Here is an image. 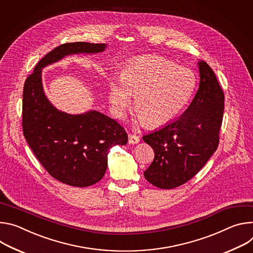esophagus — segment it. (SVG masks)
<instances>
[{"label": "esophagus", "mask_w": 253, "mask_h": 253, "mask_svg": "<svg viewBox=\"0 0 253 253\" xmlns=\"http://www.w3.org/2000/svg\"><path fill=\"white\" fill-rule=\"evenodd\" d=\"M138 143H139V137L136 134H132V133L128 134V144L136 145Z\"/></svg>", "instance_id": "obj_1"}]
</instances>
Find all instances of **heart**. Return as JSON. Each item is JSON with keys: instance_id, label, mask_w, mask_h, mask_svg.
Masks as SVG:
<instances>
[{"instance_id": "obj_1", "label": "heart", "mask_w": 253, "mask_h": 253, "mask_svg": "<svg viewBox=\"0 0 253 253\" xmlns=\"http://www.w3.org/2000/svg\"><path fill=\"white\" fill-rule=\"evenodd\" d=\"M196 84L194 73L160 56L137 58L124 69L121 80L109 85V101L118 118H124L135 96L134 109L146 126H159L176 118L190 100Z\"/></svg>"}]
</instances>
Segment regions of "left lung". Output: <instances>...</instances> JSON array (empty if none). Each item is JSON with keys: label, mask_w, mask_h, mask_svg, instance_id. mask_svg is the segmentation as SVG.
<instances>
[{"label": "left lung", "mask_w": 253, "mask_h": 253, "mask_svg": "<svg viewBox=\"0 0 253 253\" xmlns=\"http://www.w3.org/2000/svg\"><path fill=\"white\" fill-rule=\"evenodd\" d=\"M199 88L176 121L143 136L155 153L144 172L161 189H173L192 179L217 150L224 112V93L214 71L198 62Z\"/></svg>", "instance_id": "obj_1"}]
</instances>
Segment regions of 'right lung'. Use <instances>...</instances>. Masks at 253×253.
<instances>
[{"instance_id": "obj_1", "label": "right lung", "mask_w": 253, "mask_h": 253, "mask_svg": "<svg viewBox=\"0 0 253 253\" xmlns=\"http://www.w3.org/2000/svg\"><path fill=\"white\" fill-rule=\"evenodd\" d=\"M106 44L66 43L38 62L23 89V133L45 170L69 186L88 187L100 181L107 169L108 150L126 145L125 128L97 110L69 115L46 97L42 69L73 54L103 52Z\"/></svg>"}]
</instances>
